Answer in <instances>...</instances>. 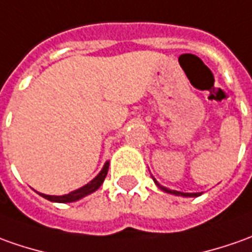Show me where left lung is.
<instances>
[{"label": "left lung", "instance_id": "left-lung-1", "mask_svg": "<svg viewBox=\"0 0 252 252\" xmlns=\"http://www.w3.org/2000/svg\"><path fill=\"white\" fill-rule=\"evenodd\" d=\"M156 182V179H155ZM156 185L161 189V190H164L165 193H171V194H175V196H184V197H197V196H200L201 193H184V191H176V190H171V189H168V188H164V186H161V185H158L157 182H156Z\"/></svg>", "mask_w": 252, "mask_h": 252}]
</instances>
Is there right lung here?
Returning a JSON list of instances; mask_svg holds the SVG:
<instances>
[{
  "mask_svg": "<svg viewBox=\"0 0 252 252\" xmlns=\"http://www.w3.org/2000/svg\"><path fill=\"white\" fill-rule=\"evenodd\" d=\"M107 171H109V161L104 164L102 171L91 181L90 184H87L83 188L77 189V190L70 191L68 194H63V196H49V194H44V193H40V194L44 198H47L49 201H55V203H73V201H77V200H80V198L85 197V196H88L91 193L97 190L100 188V185L103 184L104 178L107 175Z\"/></svg>",
  "mask_w": 252,
  "mask_h": 252,
  "instance_id": "right-lung-1",
  "label": "right lung"
}]
</instances>
